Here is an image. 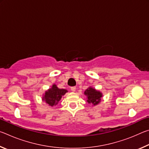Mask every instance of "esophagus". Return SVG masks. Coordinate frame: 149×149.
I'll return each mask as SVG.
<instances>
[{
	"instance_id": "esophagus-1",
	"label": "esophagus",
	"mask_w": 149,
	"mask_h": 149,
	"mask_svg": "<svg viewBox=\"0 0 149 149\" xmlns=\"http://www.w3.org/2000/svg\"><path fill=\"white\" fill-rule=\"evenodd\" d=\"M75 90H76V87H71V91H72L75 92Z\"/></svg>"
}]
</instances>
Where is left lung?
I'll return each mask as SVG.
<instances>
[{"instance_id":"left-lung-1","label":"left lung","mask_w":149,"mask_h":149,"mask_svg":"<svg viewBox=\"0 0 149 149\" xmlns=\"http://www.w3.org/2000/svg\"><path fill=\"white\" fill-rule=\"evenodd\" d=\"M84 95L87 97V102L89 104H92L93 106L99 104L101 101V99L103 96L102 92L92 87H88L85 91Z\"/></svg>"}]
</instances>
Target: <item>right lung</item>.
Listing matches in <instances>:
<instances>
[{
    "mask_svg": "<svg viewBox=\"0 0 149 149\" xmlns=\"http://www.w3.org/2000/svg\"><path fill=\"white\" fill-rule=\"evenodd\" d=\"M67 92L66 89H59L56 84H53L51 88L45 91L42 97V100L50 107H53L58 103L62 96H64Z\"/></svg>",
    "mask_w": 149,
    "mask_h": 149,
    "instance_id": "obj_1",
    "label": "right lung"
}]
</instances>
